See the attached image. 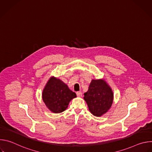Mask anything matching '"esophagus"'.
Returning <instances> with one entry per match:
<instances>
[{"instance_id":"obj_1","label":"esophagus","mask_w":152,"mask_h":152,"mask_svg":"<svg viewBox=\"0 0 152 152\" xmlns=\"http://www.w3.org/2000/svg\"><path fill=\"white\" fill-rule=\"evenodd\" d=\"M76 94H77V96L78 97H81L82 96V93L81 91H77L76 93Z\"/></svg>"}]
</instances>
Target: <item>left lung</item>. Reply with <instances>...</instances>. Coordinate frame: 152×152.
I'll use <instances>...</instances> for the list:
<instances>
[{"mask_svg": "<svg viewBox=\"0 0 152 152\" xmlns=\"http://www.w3.org/2000/svg\"><path fill=\"white\" fill-rule=\"evenodd\" d=\"M113 98L111 88L103 79L92 80L83 97L91 113L97 117L102 115L110 110Z\"/></svg>", "mask_w": 152, "mask_h": 152, "instance_id": "obj_1", "label": "left lung"}]
</instances>
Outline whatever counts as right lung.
<instances>
[{"instance_id":"1","label":"right lung","mask_w":152,"mask_h":152,"mask_svg":"<svg viewBox=\"0 0 152 152\" xmlns=\"http://www.w3.org/2000/svg\"><path fill=\"white\" fill-rule=\"evenodd\" d=\"M76 97L75 92L61 80L51 77L42 91V100L53 113H60L66 110L70 101Z\"/></svg>"}]
</instances>
